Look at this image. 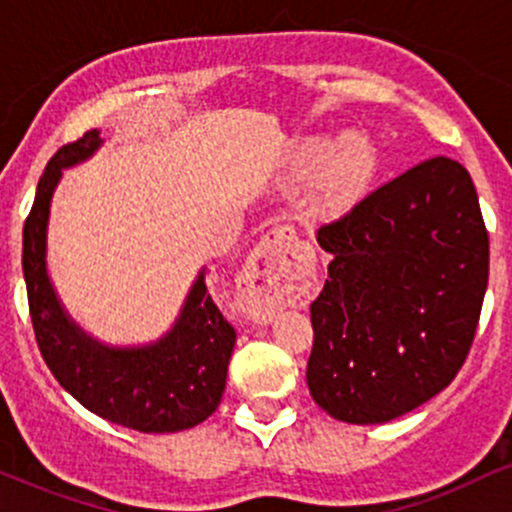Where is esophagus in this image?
<instances>
[{
    "mask_svg": "<svg viewBox=\"0 0 512 512\" xmlns=\"http://www.w3.org/2000/svg\"><path fill=\"white\" fill-rule=\"evenodd\" d=\"M308 274L303 248L291 228H276L257 245L243 267L238 286L250 320L264 322L276 313L284 293Z\"/></svg>",
    "mask_w": 512,
    "mask_h": 512,
    "instance_id": "esophagus-1",
    "label": "esophagus"
}]
</instances>
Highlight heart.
<instances>
[{
    "label": "heart",
    "instance_id": "b5f03b06",
    "mask_svg": "<svg viewBox=\"0 0 512 512\" xmlns=\"http://www.w3.org/2000/svg\"><path fill=\"white\" fill-rule=\"evenodd\" d=\"M368 166L370 146L356 132H346L332 144L325 137H305L286 156L291 180L313 178L308 199L320 214H330L349 202Z\"/></svg>",
    "mask_w": 512,
    "mask_h": 512
}]
</instances>
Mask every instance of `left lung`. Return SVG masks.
<instances>
[{
	"instance_id": "obj_1",
	"label": "left lung",
	"mask_w": 512,
	"mask_h": 512,
	"mask_svg": "<svg viewBox=\"0 0 512 512\" xmlns=\"http://www.w3.org/2000/svg\"><path fill=\"white\" fill-rule=\"evenodd\" d=\"M330 252L310 303V395L346 424H385L445 390L477 332L489 233L474 182L436 156L317 231Z\"/></svg>"
}]
</instances>
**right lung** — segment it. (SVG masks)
Here are the masks:
<instances>
[{
	"mask_svg": "<svg viewBox=\"0 0 512 512\" xmlns=\"http://www.w3.org/2000/svg\"><path fill=\"white\" fill-rule=\"evenodd\" d=\"M103 144L91 129L50 158L23 226V279L40 354L64 390L88 411L142 433H175L214 414L226 390L236 330L216 308L204 269L182 310L154 344L108 346L69 317L48 276L50 204L62 168L86 161Z\"/></svg>",
	"mask_w": 512,
	"mask_h": 512,
	"instance_id": "1",
	"label": "right lung"
}]
</instances>
